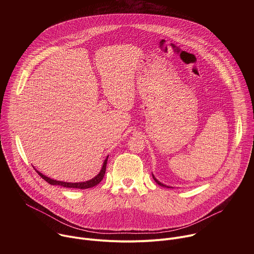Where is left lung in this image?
<instances>
[{
    "mask_svg": "<svg viewBox=\"0 0 254 254\" xmlns=\"http://www.w3.org/2000/svg\"><path fill=\"white\" fill-rule=\"evenodd\" d=\"M153 178H154V180H155V181H156V183H157V184H158V185H160V186H163V187H167V188H170V187H169V186H166V185H164V184H162V183H161V182H159V181H158V180H157V179H156V178H155V176H154V175H153Z\"/></svg>",
    "mask_w": 254,
    "mask_h": 254,
    "instance_id": "obj_1",
    "label": "left lung"
}]
</instances>
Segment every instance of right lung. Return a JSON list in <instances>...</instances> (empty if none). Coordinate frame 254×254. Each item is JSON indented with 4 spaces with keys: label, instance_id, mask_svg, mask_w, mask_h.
<instances>
[{
    "label": "right lung",
    "instance_id": "right-lung-1",
    "mask_svg": "<svg viewBox=\"0 0 254 254\" xmlns=\"http://www.w3.org/2000/svg\"><path fill=\"white\" fill-rule=\"evenodd\" d=\"M108 158V157H107ZM107 158L104 160L102 168L99 172V174L97 176H95L94 178H92L89 181H86V182H79V183H67V182H61V181H56L53 179H50L46 176H44L43 174H41L40 172L36 171L38 173V175H40V177L42 179H44L46 182H48L50 185H59L62 187H66V188H75V189H88V188H92L94 186H96L97 184H99L101 182V180L104 177L105 174V170H106V163H107Z\"/></svg>",
    "mask_w": 254,
    "mask_h": 254
}]
</instances>
